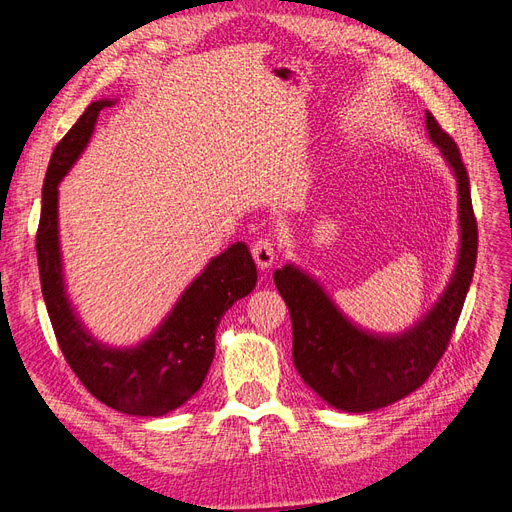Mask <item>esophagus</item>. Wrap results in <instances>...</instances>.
Returning <instances> with one entry per match:
<instances>
[{"mask_svg": "<svg viewBox=\"0 0 512 512\" xmlns=\"http://www.w3.org/2000/svg\"><path fill=\"white\" fill-rule=\"evenodd\" d=\"M252 256L260 269H269L275 260V243L269 237H258L252 243Z\"/></svg>", "mask_w": 512, "mask_h": 512, "instance_id": "esophagus-1", "label": "esophagus"}]
</instances>
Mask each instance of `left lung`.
<instances>
[{"mask_svg":"<svg viewBox=\"0 0 512 512\" xmlns=\"http://www.w3.org/2000/svg\"><path fill=\"white\" fill-rule=\"evenodd\" d=\"M427 130L457 175L461 252L444 297L423 322L401 337H371L354 329L320 286L301 271L286 265L273 273L292 318L294 367L307 386L339 410L369 412L416 391L446 352L472 282L478 228L468 170L457 143L431 113H427Z\"/></svg>","mask_w":512,"mask_h":512,"instance_id":"left-lung-1","label":"left lung"}]
</instances>
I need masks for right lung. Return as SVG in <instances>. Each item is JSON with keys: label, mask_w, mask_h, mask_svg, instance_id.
I'll list each match as a JSON object with an SVG mask.
<instances>
[{"label": "right lung", "mask_w": 512, "mask_h": 512, "mask_svg": "<svg viewBox=\"0 0 512 512\" xmlns=\"http://www.w3.org/2000/svg\"><path fill=\"white\" fill-rule=\"evenodd\" d=\"M108 100L91 102L57 143L42 185L36 254L42 297L57 344L85 389L104 406L136 416H160L185 404L200 386L215 354V329L232 303L256 286V265L243 243L213 258L185 290L162 327L145 344L111 350L91 339L74 318L64 292L57 241V183L81 156Z\"/></svg>", "instance_id": "obj_1"}]
</instances>
